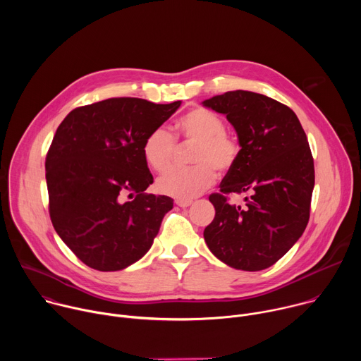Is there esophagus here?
Instances as JSON below:
<instances>
[{
    "mask_svg": "<svg viewBox=\"0 0 361 361\" xmlns=\"http://www.w3.org/2000/svg\"><path fill=\"white\" fill-rule=\"evenodd\" d=\"M191 200H176V204L178 205V207H183V209H185V207H188V205H191Z\"/></svg>",
    "mask_w": 361,
    "mask_h": 361,
    "instance_id": "obj_1",
    "label": "esophagus"
}]
</instances>
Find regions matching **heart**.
Segmentation results:
<instances>
[{
	"instance_id": "obj_1",
	"label": "heart",
	"mask_w": 361,
	"mask_h": 361,
	"mask_svg": "<svg viewBox=\"0 0 361 361\" xmlns=\"http://www.w3.org/2000/svg\"><path fill=\"white\" fill-rule=\"evenodd\" d=\"M177 138L184 144H195L190 169H173L157 180V190L178 200H191L210 188L217 174L231 171L241 154L235 135L226 130L220 116L205 109H192L176 124ZM177 152L176 137L164 127L151 130L142 142V156L154 171L171 167Z\"/></svg>"
}]
</instances>
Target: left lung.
<instances>
[{
    "label": "left lung",
    "instance_id": "8db88e82",
    "mask_svg": "<svg viewBox=\"0 0 361 361\" xmlns=\"http://www.w3.org/2000/svg\"><path fill=\"white\" fill-rule=\"evenodd\" d=\"M202 106L226 114L241 145L220 192L209 197L216 217L205 227L204 240L233 269H269L301 237L310 219L314 161L307 135L291 109L263 94L228 91ZM231 193L244 195L246 202L231 204Z\"/></svg>",
    "mask_w": 361,
    "mask_h": 361
}]
</instances>
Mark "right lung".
<instances>
[{"label": "right lung", "instance_id": "right-lung-1", "mask_svg": "<svg viewBox=\"0 0 361 361\" xmlns=\"http://www.w3.org/2000/svg\"><path fill=\"white\" fill-rule=\"evenodd\" d=\"M180 104L109 98L73 110L59 126L45 157L48 212L57 234L85 266L123 270L159 234L173 200L144 192L152 176L142 142Z\"/></svg>", "mask_w": 361, "mask_h": 361}]
</instances>
